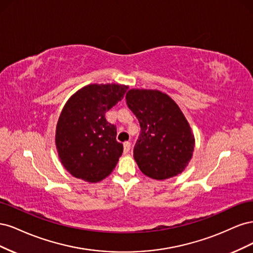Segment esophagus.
<instances>
[{
  "instance_id": "1",
  "label": "esophagus",
  "mask_w": 253,
  "mask_h": 253,
  "mask_svg": "<svg viewBox=\"0 0 253 253\" xmlns=\"http://www.w3.org/2000/svg\"><path fill=\"white\" fill-rule=\"evenodd\" d=\"M129 149H131V142L129 141H126L124 143V152L125 154H127V153L129 152Z\"/></svg>"
}]
</instances>
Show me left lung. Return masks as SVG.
<instances>
[{
  "label": "left lung",
  "instance_id": "1",
  "mask_svg": "<svg viewBox=\"0 0 253 253\" xmlns=\"http://www.w3.org/2000/svg\"><path fill=\"white\" fill-rule=\"evenodd\" d=\"M126 100L141 127L134 147V159L140 171L157 180L185 171L193 155L195 139L179 106L157 89L132 88Z\"/></svg>",
  "mask_w": 253,
  "mask_h": 253
}]
</instances>
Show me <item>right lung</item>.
<instances>
[{"label": "right lung", "mask_w": 253, "mask_h": 253, "mask_svg": "<svg viewBox=\"0 0 253 253\" xmlns=\"http://www.w3.org/2000/svg\"><path fill=\"white\" fill-rule=\"evenodd\" d=\"M127 85L88 84L71 96L56 127L61 164L74 177L98 182L113 172L124 145L116 140V126L105 113L124 98Z\"/></svg>", "instance_id": "1"}]
</instances>
